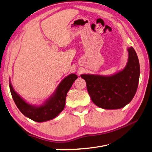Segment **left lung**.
Wrapping results in <instances>:
<instances>
[{"mask_svg":"<svg viewBox=\"0 0 152 152\" xmlns=\"http://www.w3.org/2000/svg\"><path fill=\"white\" fill-rule=\"evenodd\" d=\"M128 61L125 68L114 75L104 76L82 74L85 80L92 101L104 109H118L129 103L137 89L140 74L139 60L134 49L127 48Z\"/></svg>","mask_w":152,"mask_h":152,"instance_id":"8db88e82","label":"left lung"}]
</instances>
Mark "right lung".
<instances>
[{
    "label": "right lung",
    "mask_w": 152,
    "mask_h": 152,
    "mask_svg": "<svg viewBox=\"0 0 152 152\" xmlns=\"http://www.w3.org/2000/svg\"><path fill=\"white\" fill-rule=\"evenodd\" d=\"M77 78L78 76L74 74L66 77L59 84L54 93L41 106L28 104L14 91L11 83L9 87L13 101L20 111L34 121L44 122L54 119L64 110L67 93Z\"/></svg>",
    "instance_id": "add662e5"
}]
</instances>
